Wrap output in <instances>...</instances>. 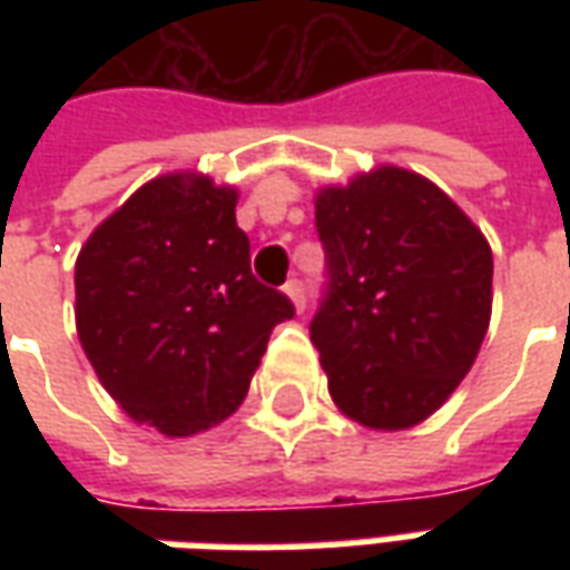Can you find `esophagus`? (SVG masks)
Returning a JSON list of instances; mask_svg holds the SVG:
<instances>
[{"mask_svg": "<svg viewBox=\"0 0 570 570\" xmlns=\"http://www.w3.org/2000/svg\"><path fill=\"white\" fill-rule=\"evenodd\" d=\"M284 289H286V296L293 298V305H296V308H305V284H302L298 277L286 281Z\"/></svg>", "mask_w": 570, "mask_h": 570, "instance_id": "34e87169", "label": "esophagus"}]
</instances>
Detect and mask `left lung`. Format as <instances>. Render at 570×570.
I'll use <instances>...</instances> for the list:
<instances>
[{"mask_svg":"<svg viewBox=\"0 0 570 570\" xmlns=\"http://www.w3.org/2000/svg\"><path fill=\"white\" fill-rule=\"evenodd\" d=\"M326 281L311 342L335 406L375 430L412 428L464 379L491 317V249L424 176L382 167L323 188Z\"/></svg>","mask_w":570,"mask_h":570,"instance_id":"8db88e82","label":"left lung"}]
</instances>
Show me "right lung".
I'll use <instances>...</instances> for the list:
<instances>
[{
    "label": "right lung",
    "instance_id": "add662e5",
    "mask_svg": "<svg viewBox=\"0 0 570 570\" xmlns=\"http://www.w3.org/2000/svg\"><path fill=\"white\" fill-rule=\"evenodd\" d=\"M235 188L161 176L106 219L76 262L85 354L130 419L188 436L228 419L268 335L296 308L249 272Z\"/></svg>",
    "mask_w": 570,
    "mask_h": 570
}]
</instances>
